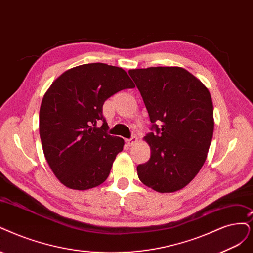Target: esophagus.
I'll return each mask as SVG.
<instances>
[{"instance_id": "obj_1", "label": "esophagus", "mask_w": 253, "mask_h": 253, "mask_svg": "<svg viewBox=\"0 0 253 253\" xmlns=\"http://www.w3.org/2000/svg\"><path fill=\"white\" fill-rule=\"evenodd\" d=\"M125 142L128 146H133L137 142V137L136 136H131L130 138L125 139Z\"/></svg>"}]
</instances>
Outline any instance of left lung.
Segmentation results:
<instances>
[{
  "instance_id": "1",
  "label": "left lung",
  "mask_w": 253,
  "mask_h": 253,
  "mask_svg": "<svg viewBox=\"0 0 253 253\" xmlns=\"http://www.w3.org/2000/svg\"><path fill=\"white\" fill-rule=\"evenodd\" d=\"M152 123L144 139L150 160L137 176L160 193L183 189L207 160L213 132V107L207 86L179 67L130 70Z\"/></svg>"
}]
</instances>
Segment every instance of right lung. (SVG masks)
<instances>
[{"label":"right lung","instance_id":"obj_1","mask_svg":"<svg viewBox=\"0 0 253 253\" xmlns=\"http://www.w3.org/2000/svg\"><path fill=\"white\" fill-rule=\"evenodd\" d=\"M133 87L123 69L98 62L65 71L44 93L40 109L42 150L67 188L89 190L107 179L124 139L107 133L103 104L116 92Z\"/></svg>","mask_w":253,"mask_h":253}]
</instances>
